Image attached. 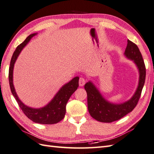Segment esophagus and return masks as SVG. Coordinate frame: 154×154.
<instances>
[{
  "label": "esophagus",
  "mask_w": 154,
  "mask_h": 154,
  "mask_svg": "<svg viewBox=\"0 0 154 154\" xmlns=\"http://www.w3.org/2000/svg\"><path fill=\"white\" fill-rule=\"evenodd\" d=\"M85 83H86V80H85V78H82V77L80 78V79H79V85H80V86L84 85Z\"/></svg>",
  "instance_id": "34e87169"
}]
</instances>
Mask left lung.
Here are the masks:
<instances>
[{
    "label": "left lung",
    "instance_id": "8db88e82",
    "mask_svg": "<svg viewBox=\"0 0 154 154\" xmlns=\"http://www.w3.org/2000/svg\"><path fill=\"white\" fill-rule=\"evenodd\" d=\"M125 55L133 60L139 70L138 87L129 100L121 104H114L104 99L91 82H89L85 84L84 88L88 95V110L91 117L97 121L103 123L117 121L132 112L139 100L146 79V66L144 60L138 46L129 40H127Z\"/></svg>",
    "mask_w": 154,
    "mask_h": 154
}]
</instances>
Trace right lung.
Here are the masks:
<instances>
[{
	"instance_id": "obj_1",
	"label": "right lung",
	"mask_w": 154,
	"mask_h": 154,
	"mask_svg": "<svg viewBox=\"0 0 154 154\" xmlns=\"http://www.w3.org/2000/svg\"><path fill=\"white\" fill-rule=\"evenodd\" d=\"M35 35L36 34H32L29 35L23 42L19 45L14 52L9 67L8 78L10 87L12 95L16 99L19 106L20 107L21 110L29 119L34 122L40 123V124H55V123L61 121L65 117L66 113V104L70 96L78 88L79 77L74 78L69 83L63 85L54 97V98L46 106L36 109V108H32L25 106L19 99L16 91H15L13 85V69L14 63L22 49Z\"/></svg>"
}]
</instances>
